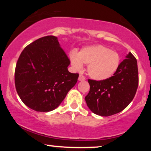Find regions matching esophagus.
<instances>
[{
  "instance_id": "obj_1",
  "label": "esophagus",
  "mask_w": 151,
  "mask_h": 151,
  "mask_svg": "<svg viewBox=\"0 0 151 151\" xmlns=\"http://www.w3.org/2000/svg\"><path fill=\"white\" fill-rule=\"evenodd\" d=\"M86 79V78L84 76L81 75V74H80V75L79 76V81H84Z\"/></svg>"
}]
</instances>
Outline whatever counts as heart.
<instances>
[{
  "label": "heart",
  "instance_id": "obj_1",
  "mask_svg": "<svg viewBox=\"0 0 151 151\" xmlns=\"http://www.w3.org/2000/svg\"><path fill=\"white\" fill-rule=\"evenodd\" d=\"M70 58L75 70H80L82 64L88 65V74L96 80H106L111 77L119 70L121 63V57L117 52L100 45L86 47L78 55L71 52Z\"/></svg>",
  "mask_w": 151,
  "mask_h": 151
}]
</instances>
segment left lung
Masks as SVG:
<instances>
[{
  "mask_svg": "<svg viewBox=\"0 0 151 151\" xmlns=\"http://www.w3.org/2000/svg\"><path fill=\"white\" fill-rule=\"evenodd\" d=\"M89 92L85 101L90 110L101 116L119 113L127 107L136 95L138 70L136 58L129 52L119 70L106 80L88 79Z\"/></svg>",
  "mask_w": 151,
  "mask_h": 151,
  "instance_id": "8db88e82",
  "label": "left lung"
}]
</instances>
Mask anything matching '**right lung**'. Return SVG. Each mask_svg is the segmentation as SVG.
<instances>
[{
	"label": "right lung",
	"instance_id": "obj_1",
	"mask_svg": "<svg viewBox=\"0 0 151 151\" xmlns=\"http://www.w3.org/2000/svg\"><path fill=\"white\" fill-rule=\"evenodd\" d=\"M70 64L55 36L40 37L25 47L15 70V89L22 101L36 111L56 109L79 77L67 70Z\"/></svg>",
	"mask_w": 151,
	"mask_h": 151
}]
</instances>
